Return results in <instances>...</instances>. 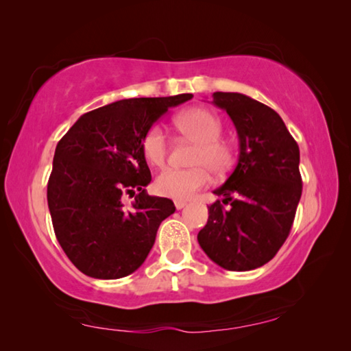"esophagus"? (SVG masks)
I'll return each mask as SVG.
<instances>
[{"label": "esophagus", "mask_w": 351, "mask_h": 351, "mask_svg": "<svg viewBox=\"0 0 351 351\" xmlns=\"http://www.w3.org/2000/svg\"><path fill=\"white\" fill-rule=\"evenodd\" d=\"M187 203L186 202H182V199H175V208L178 209V210H180V209H182V208H184V206H186Z\"/></svg>", "instance_id": "obj_1"}]
</instances>
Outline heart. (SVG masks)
Returning <instances> with one entry per match:
<instances>
[{
  "label": "heart",
  "mask_w": 351,
  "mask_h": 351,
  "mask_svg": "<svg viewBox=\"0 0 351 351\" xmlns=\"http://www.w3.org/2000/svg\"><path fill=\"white\" fill-rule=\"evenodd\" d=\"M176 130L189 141L195 142L197 148L192 156V169H165L156 176L154 191L162 197L187 199L199 189L208 186L209 171L214 175H223L230 169L232 149L221 141L223 125L209 109H189L173 120ZM142 152L147 162L153 167H162L169 153V138L160 126H153L142 142Z\"/></svg>",
  "instance_id": "b5f03b06"
}]
</instances>
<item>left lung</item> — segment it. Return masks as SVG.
Masks as SVG:
<instances>
[{
	"instance_id": "obj_1",
	"label": "left lung",
	"mask_w": 351,
	"mask_h": 351,
	"mask_svg": "<svg viewBox=\"0 0 351 351\" xmlns=\"http://www.w3.org/2000/svg\"><path fill=\"white\" fill-rule=\"evenodd\" d=\"M239 136L237 165L214 193L198 243L217 265L232 271L258 269L274 258L291 232L302 197L300 149L285 121L269 106L242 93L215 92Z\"/></svg>"
}]
</instances>
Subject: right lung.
<instances>
[{
	"mask_svg": "<svg viewBox=\"0 0 351 351\" xmlns=\"http://www.w3.org/2000/svg\"><path fill=\"white\" fill-rule=\"evenodd\" d=\"M192 97L120 99L80 117L59 141L48 208L60 247L84 275L117 280L147 259L175 204L147 193L152 173L142 142L167 110ZM125 195L135 197L131 211L123 208Z\"/></svg>",
	"mask_w": 351,
	"mask_h": 351,
	"instance_id": "right-lung-1",
	"label": "right lung"
}]
</instances>
